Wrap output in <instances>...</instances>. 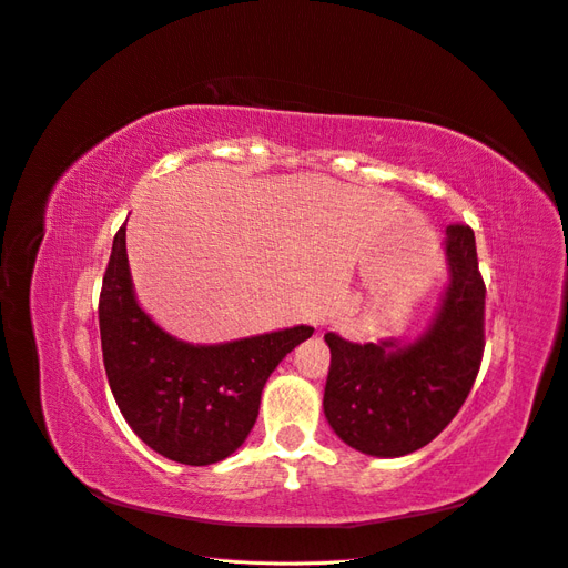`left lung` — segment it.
<instances>
[{
    "instance_id": "1",
    "label": "left lung",
    "mask_w": 568,
    "mask_h": 568,
    "mask_svg": "<svg viewBox=\"0 0 568 568\" xmlns=\"http://www.w3.org/2000/svg\"><path fill=\"white\" fill-rule=\"evenodd\" d=\"M448 285L427 331L358 344L327 333L323 413L346 446L400 457L427 446L463 408L484 354L486 287L469 226L446 229Z\"/></svg>"
}]
</instances>
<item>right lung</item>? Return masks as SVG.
Instances as JSON below:
<instances>
[{
  "label": "right lung",
  "mask_w": 568,
  "mask_h": 568,
  "mask_svg": "<svg viewBox=\"0 0 568 568\" xmlns=\"http://www.w3.org/2000/svg\"><path fill=\"white\" fill-rule=\"evenodd\" d=\"M124 231L113 241L99 302L103 365L115 404L141 442L168 460L193 467L224 460L257 423L271 373L314 327L222 344L176 339L139 306Z\"/></svg>",
  "instance_id": "1"
}]
</instances>
